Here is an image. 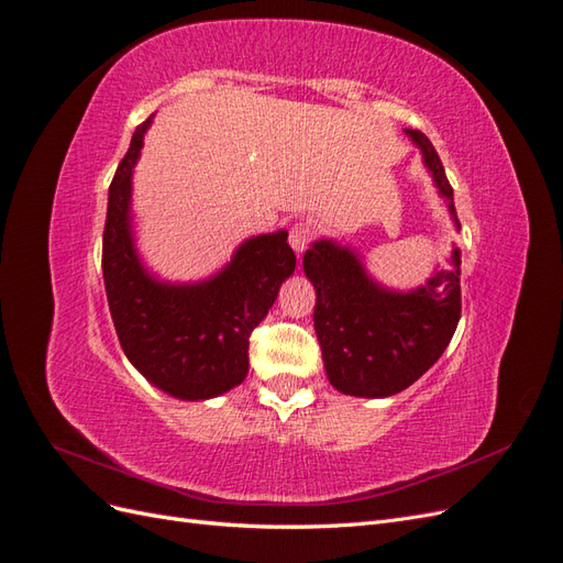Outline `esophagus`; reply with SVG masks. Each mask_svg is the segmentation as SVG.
<instances>
[{"label": "esophagus", "instance_id": "1", "mask_svg": "<svg viewBox=\"0 0 563 563\" xmlns=\"http://www.w3.org/2000/svg\"><path fill=\"white\" fill-rule=\"evenodd\" d=\"M311 238H313V230H311L309 223H295V225L290 228V244H292V250H295L297 254H301V252H305V250L309 247Z\"/></svg>", "mask_w": 563, "mask_h": 563}]
</instances>
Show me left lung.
<instances>
[{
	"mask_svg": "<svg viewBox=\"0 0 563 563\" xmlns=\"http://www.w3.org/2000/svg\"><path fill=\"white\" fill-rule=\"evenodd\" d=\"M423 154L432 183L459 230L454 190L440 156L419 131H405ZM316 290L313 328L330 385L352 397H390L407 390L438 362L461 316V252L426 285L393 290L366 271L350 244L321 238L305 254Z\"/></svg>",
	"mask_w": 563,
	"mask_h": 563,
	"instance_id": "8db88e82",
	"label": "left lung"
}]
</instances>
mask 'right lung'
Instances as JSON below:
<instances>
[{
    "label": "right lung",
    "mask_w": 563,
    "mask_h": 563,
    "mask_svg": "<svg viewBox=\"0 0 563 563\" xmlns=\"http://www.w3.org/2000/svg\"><path fill=\"white\" fill-rule=\"evenodd\" d=\"M150 117L109 187L102 271L121 347L158 390L199 401L233 390L247 378L250 335L266 319L280 285L292 276L287 230L247 238L230 262L197 283H170L142 264L133 233V168Z\"/></svg>",
    "instance_id": "1"
}]
</instances>
